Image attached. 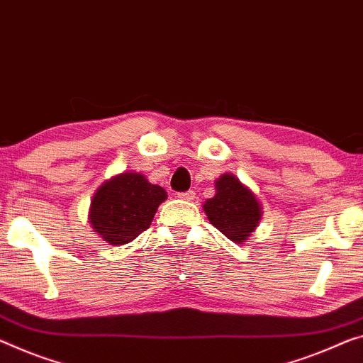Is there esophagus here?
<instances>
[{"instance_id": "esophagus-1", "label": "esophagus", "mask_w": 363, "mask_h": 363, "mask_svg": "<svg viewBox=\"0 0 363 363\" xmlns=\"http://www.w3.org/2000/svg\"><path fill=\"white\" fill-rule=\"evenodd\" d=\"M178 198L185 199V201H191L194 198V191L193 189H188V191H185V193H178Z\"/></svg>"}]
</instances>
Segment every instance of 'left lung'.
<instances>
[{"label": "left lung", "instance_id": "1", "mask_svg": "<svg viewBox=\"0 0 363 363\" xmlns=\"http://www.w3.org/2000/svg\"><path fill=\"white\" fill-rule=\"evenodd\" d=\"M217 193L203 206L211 224L235 243H242L258 227L261 208L258 199L232 174L216 182Z\"/></svg>", "mask_w": 363, "mask_h": 363}]
</instances>
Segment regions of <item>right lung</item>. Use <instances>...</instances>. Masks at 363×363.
<instances>
[{
	"label": "right lung",
	"mask_w": 363,
	"mask_h": 363,
	"mask_svg": "<svg viewBox=\"0 0 363 363\" xmlns=\"http://www.w3.org/2000/svg\"><path fill=\"white\" fill-rule=\"evenodd\" d=\"M165 198V189L149 183L144 175L121 174L97 189L89 219L104 242L125 245L147 230Z\"/></svg>",
	"instance_id": "obj_1"
}]
</instances>
